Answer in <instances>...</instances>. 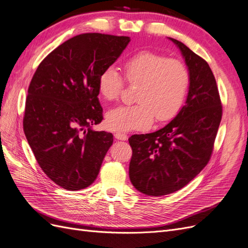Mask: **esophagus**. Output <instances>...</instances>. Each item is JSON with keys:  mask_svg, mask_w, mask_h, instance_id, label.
Wrapping results in <instances>:
<instances>
[{"mask_svg": "<svg viewBox=\"0 0 248 248\" xmlns=\"http://www.w3.org/2000/svg\"><path fill=\"white\" fill-rule=\"evenodd\" d=\"M114 137L117 140H122V141H126L127 140V135L124 133H115Z\"/></svg>", "mask_w": 248, "mask_h": 248, "instance_id": "esophagus-1", "label": "esophagus"}]
</instances>
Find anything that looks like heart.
<instances>
[{
    "label": "heart",
    "mask_w": 248,
    "mask_h": 248,
    "mask_svg": "<svg viewBox=\"0 0 248 248\" xmlns=\"http://www.w3.org/2000/svg\"><path fill=\"white\" fill-rule=\"evenodd\" d=\"M124 78L137 85L133 105L116 107L106 114V125L112 131L127 132L148 127L155 122L170 121L184 104L190 73L183 62L152 51H141L124 62ZM124 80L114 66L102 70L98 78L100 96L117 100Z\"/></svg>",
    "instance_id": "1"
}]
</instances>
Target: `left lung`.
I'll list each match as a JSON object with an SVG mask.
<instances>
[{
    "label": "left lung",
    "mask_w": 248,
    "mask_h": 248,
    "mask_svg": "<svg viewBox=\"0 0 248 248\" xmlns=\"http://www.w3.org/2000/svg\"><path fill=\"white\" fill-rule=\"evenodd\" d=\"M178 46L190 73L186 104L162 129L133 135L129 173L133 186L149 196L173 193L193 180L212 156L223 107L208 63L186 45Z\"/></svg>",
    "instance_id": "1"
}]
</instances>
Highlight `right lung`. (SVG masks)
I'll return each mask as SVG.
<instances>
[{
    "label": "right lung",
    "instance_id": "obj_1",
    "mask_svg": "<svg viewBox=\"0 0 248 248\" xmlns=\"http://www.w3.org/2000/svg\"><path fill=\"white\" fill-rule=\"evenodd\" d=\"M130 41L98 32L76 35L53 50L31 78L24 134L43 171L63 189L90 186L112 145L111 133L91 129L103 119L98 78Z\"/></svg>",
    "mask_w": 248,
    "mask_h": 248
}]
</instances>
